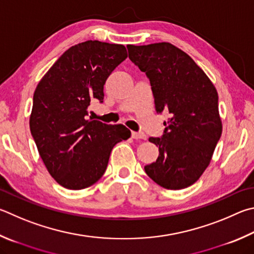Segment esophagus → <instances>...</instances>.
<instances>
[{"mask_svg": "<svg viewBox=\"0 0 254 254\" xmlns=\"http://www.w3.org/2000/svg\"><path fill=\"white\" fill-rule=\"evenodd\" d=\"M131 135H132L133 139H135V140H137V139L145 140L146 139V135L144 134V133H142V132H132Z\"/></svg>", "mask_w": 254, "mask_h": 254, "instance_id": "obj_1", "label": "esophagus"}]
</instances>
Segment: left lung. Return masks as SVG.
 Instances as JSON below:
<instances>
[{"label": "left lung", "instance_id": "8db88e82", "mask_svg": "<svg viewBox=\"0 0 254 254\" xmlns=\"http://www.w3.org/2000/svg\"><path fill=\"white\" fill-rule=\"evenodd\" d=\"M127 48L149 77L155 111L171 113L163 135L149 139L159 146V156L145 165V173L168 190L190 187L210 164L222 133L218 92L203 70L171 43Z\"/></svg>", "mask_w": 254, "mask_h": 254}]
</instances>
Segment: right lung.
Returning a JSON list of instances; mask_svg holds the SVG:
<instances>
[{"mask_svg": "<svg viewBox=\"0 0 254 254\" xmlns=\"http://www.w3.org/2000/svg\"><path fill=\"white\" fill-rule=\"evenodd\" d=\"M127 58L122 44L85 41L66 50L36 86L31 134L60 186L91 187L104 174L113 146L131 136L122 124L86 118L93 101L103 102L105 81Z\"/></svg>", "mask_w": 254, "mask_h": 254, "instance_id": "add662e5", "label": "right lung"}]
</instances>
